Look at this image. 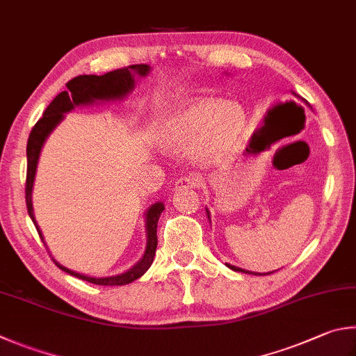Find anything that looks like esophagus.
I'll use <instances>...</instances> for the list:
<instances>
[{"mask_svg": "<svg viewBox=\"0 0 356 356\" xmlns=\"http://www.w3.org/2000/svg\"><path fill=\"white\" fill-rule=\"evenodd\" d=\"M202 185V179L197 176H188L180 177L176 182V190H185V188H199Z\"/></svg>", "mask_w": 356, "mask_h": 356, "instance_id": "34e87169", "label": "esophagus"}]
</instances>
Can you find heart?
<instances>
[{"label": "heart", "instance_id": "obj_1", "mask_svg": "<svg viewBox=\"0 0 356 356\" xmlns=\"http://www.w3.org/2000/svg\"><path fill=\"white\" fill-rule=\"evenodd\" d=\"M244 127L243 111L219 99H199L171 115L159 132L168 149L179 151L200 143L204 157H221L234 149Z\"/></svg>", "mask_w": 356, "mask_h": 356}]
</instances>
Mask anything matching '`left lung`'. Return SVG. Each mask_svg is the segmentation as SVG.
<instances>
[{
    "instance_id": "8db88e82",
    "label": "left lung",
    "mask_w": 356,
    "mask_h": 356,
    "mask_svg": "<svg viewBox=\"0 0 356 356\" xmlns=\"http://www.w3.org/2000/svg\"><path fill=\"white\" fill-rule=\"evenodd\" d=\"M207 215H209V218H210V213L207 211ZM227 266L230 268V269H234V270H238V273H244V274H252V273H249V270H244V269H241V268H238V266H232V264H227ZM269 274V273H268Z\"/></svg>"
}]
</instances>
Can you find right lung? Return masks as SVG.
Listing matches in <instances>:
<instances>
[{
    "label": "right lung",
    "instance_id": "add662e5",
    "mask_svg": "<svg viewBox=\"0 0 356 356\" xmlns=\"http://www.w3.org/2000/svg\"><path fill=\"white\" fill-rule=\"evenodd\" d=\"M149 67L145 63H138V65H131L124 68L113 70L111 73H106L102 76L96 74H82L76 76L73 79L67 82L65 92H62L56 96L53 102L47 107V111L43 112V116L35 122V126L32 127L28 138V147H26V156H28V171H26V186H24V197H26V207H28V213L34 222L35 229L40 235L42 241L43 236L40 234V229L34 219V213H32V185H34L35 170H37V161L38 156H40L42 146L47 140L51 131L59 124L63 118V113L70 112L74 106L81 104H92V102L98 99H118L126 96L134 88L135 76H146ZM165 210V207L161 202L154 204L146 213V229H147V244L146 252L141 260L131 268L124 274L115 275V277H102V279H96V277H88L73 273L67 268H63L62 264L56 263L57 268L65 270L70 275H74L77 279L86 280L88 283H95V285L101 286H121L132 283L134 280L140 279L143 275L154 261V255H156L157 248V222L161 215V211Z\"/></svg>",
    "mask_w": 356,
    "mask_h": 356
}]
</instances>
